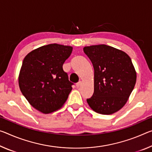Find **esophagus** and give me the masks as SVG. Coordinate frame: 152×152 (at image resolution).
<instances>
[{"instance_id": "1", "label": "esophagus", "mask_w": 152, "mask_h": 152, "mask_svg": "<svg viewBox=\"0 0 152 152\" xmlns=\"http://www.w3.org/2000/svg\"><path fill=\"white\" fill-rule=\"evenodd\" d=\"M81 85H82V82L81 81H79L78 83L76 85V86L77 88H79L81 86Z\"/></svg>"}]
</instances>
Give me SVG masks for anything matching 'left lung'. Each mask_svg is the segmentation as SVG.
<instances>
[{
  "instance_id": "left-lung-1",
  "label": "left lung",
  "mask_w": 152,
  "mask_h": 152,
  "mask_svg": "<svg viewBox=\"0 0 152 152\" xmlns=\"http://www.w3.org/2000/svg\"><path fill=\"white\" fill-rule=\"evenodd\" d=\"M83 50L94 67V93L86 102L99 114H114L126 104L135 85L131 59L125 52L106 45L87 46Z\"/></svg>"
}]
</instances>
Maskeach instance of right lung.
Segmentation results:
<instances>
[{
	"label": "right lung",
	"instance_id": "add662e5",
	"mask_svg": "<svg viewBox=\"0 0 152 152\" xmlns=\"http://www.w3.org/2000/svg\"><path fill=\"white\" fill-rule=\"evenodd\" d=\"M72 49L71 46L54 43L32 50L23 59L18 78L21 92L43 114L60 109L72 90L73 84L63 69Z\"/></svg>",
	"mask_w": 152,
	"mask_h": 152
}]
</instances>
